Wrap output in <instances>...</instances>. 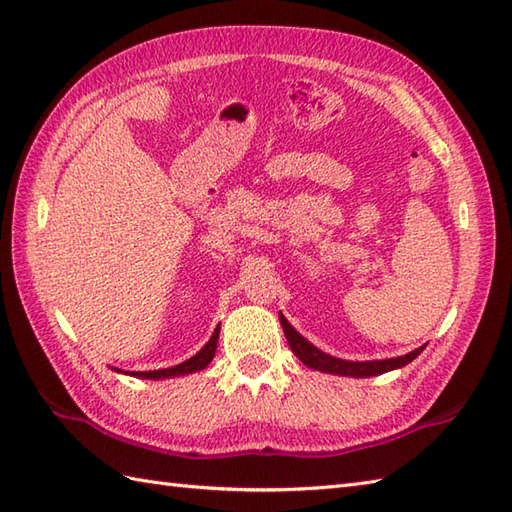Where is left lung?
<instances>
[{
  "label": "left lung",
  "instance_id": "obj_1",
  "mask_svg": "<svg viewBox=\"0 0 512 512\" xmlns=\"http://www.w3.org/2000/svg\"><path fill=\"white\" fill-rule=\"evenodd\" d=\"M282 331H285V337L289 342V348L293 350V355L298 357L304 366H309L313 370H320L326 374H339V377H377V374L390 372L396 368H403L407 363L414 361L420 352L425 350V346H420L412 352H407L403 357H390V359H374V361H348V359H339L328 355V352L320 350L317 346H313L309 339H304L295 328L287 322L285 315H278Z\"/></svg>",
  "mask_w": 512,
  "mask_h": 512
}]
</instances>
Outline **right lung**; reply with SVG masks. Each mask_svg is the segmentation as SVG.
<instances>
[{
    "instance_id": "obj_1",
    "label": "right lung",
    "mask_w": 512,
    "mask_h": 512,
    "mask_svg": "<svg viewBox=\"0 0 512 512\" xmlns=\"http://www.w3.org/2000/svg\"><path fill=\"white\" fill-rule=\"evenodd\" d=\"M219 331L221 326L214 328L212 337L208 339V344L203 346L195 357H190L186 361L177 363L173 368H162V370H144V372H124L129 374V377H138V379H153V381H160V379H170V377H184V374H192V372H199L208 366V363L214 359V352H217V342H219ZM116 372H122L120 368H113Z\"/></svg>"
}]
</instances>
